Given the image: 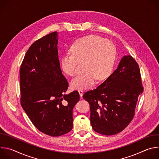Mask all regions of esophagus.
<instances>
[{
	"mask_svg": "<svg viewBox=\"0 0 159 159\" xmlns=\"http://www.w3.org/2000/svg\"><path fill=\"white\" fill-rule=\"evenodd\" d=\"M78 92H79V94H80V96L82 98V96H83V94H84L83 90H81V89H80V90H78Z\"/></svg>",
	"mask_w": 159,
	"mask_h": 159,
	"instance_id": "34e87169",
	"label": "esophagus"
}]
</instances>
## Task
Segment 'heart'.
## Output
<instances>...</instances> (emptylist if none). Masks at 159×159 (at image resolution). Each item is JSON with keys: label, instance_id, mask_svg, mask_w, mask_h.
Here are the masks:
<instances>
[{"label": "heart", "instance_id": "1", "mask_svg": "<svg viewBox=\"0 0 159 159\" xmlns=\"http://www.w3.org/2000/svg\"><path fill=\"white\" fill-rule=\"evenodd\" d=\"M70 52L61 58L62 71L68 75H75L79 62H84L85 70L71 81L74 89L89 88L97 79L102 80L108 77L112 71L116 57L115 45L96 35L78 39L70 47Z\"/></svg>", "mask_w": 159, "mask_h": 159}]
</instances>
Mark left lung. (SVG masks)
Here are the masks:
<instances>
[{"label":"left lung","mask_w":159,"mask_h":159,"mask_svg":"<svg viewBox=\"0 0 159 159\" xmlns=\"http://www.w3.org/2000/svg\"><path fill=\"white\" fill-rule=\"evenodd\" d=\"M143 91L137 62L131 55L124 56L117 69L103 83L83 95L90 105L93 129L104 135L123 131L133 120Z\"/></svg>","instance_id":"8db88e82"}]
</instances>
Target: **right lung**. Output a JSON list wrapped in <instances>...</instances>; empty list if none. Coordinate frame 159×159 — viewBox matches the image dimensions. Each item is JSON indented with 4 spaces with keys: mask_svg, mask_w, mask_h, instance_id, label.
<instances>
[{
    "mask_svg": "<svg viewBox=\"0 0 159 159\" xmlns=\"http://www.w3.org/2000/svg\"><path fill=\"white\" fill-rule=\"evenodd\" d=\"M58 33H51L33 43L20 68V104L41 132L58 137L73 128L72 111L80 99L69 87L60 67Z\"/></svg>",
    "mask_w": 159,
    "mask_h": 159,
    "instance_id": "right-lung-1",
    "label": "right lung"
}]
</instances>
